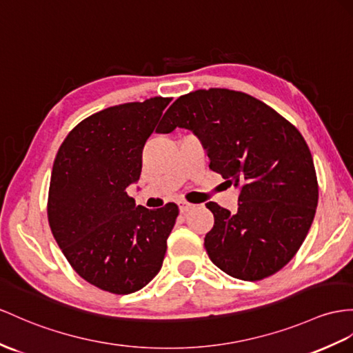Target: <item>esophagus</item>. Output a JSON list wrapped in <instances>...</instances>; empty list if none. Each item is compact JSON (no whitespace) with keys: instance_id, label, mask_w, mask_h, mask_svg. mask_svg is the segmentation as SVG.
I'll list each match as a JSON object with an SVG mask.
<instances>
[{"instance_id":"1","label":"esophagus","mask_w":353,"mask_h":353,"mask_svg":"<svg viewBox=\"0 0 353 353\" xmlns=\"http://www.w3.org/2000/svg\"><path fill=\"white\" fill-rule=\"evenodd\" d=\"M178 206H179V211H181L183 214H184V212H188V211L194 208L193 203H188V202H185V201H179V202H178Z\"/></svg>"}]
</instances>
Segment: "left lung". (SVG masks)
Returning <instances> with one entry per match:
<instances>
[{
    "label": "left lung",
    "instance_id": "left-lung-1",
    "mask_svg": "<svg viewBox=\"0 0 353 353\" xmlns=\"http://www.w3.org/2000/svg\"><path fill=\"white\" fill-rule=\"evenodd\" d=\"M159 133L192 130L210 169L241 188L238 211L216 202L205 235L212 263L239 280H262L296 254L310 229L319 188L304 137L276 110L245 92L197 90L174 101Z\"/></svg>",
    "mask_w": 353,
    "mask_h": 353
}]
</instances>
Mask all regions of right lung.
<instances>
[{"mask_svg": "<svg viewBox=\"0 0 353 353\" xmlns=\"http://www.w3.org/2000/svg\"><path fill=\"white\" fill-rule=\"evenodd\" d=\"M172 99L103 109L77 124L59 147L50 175L48 220L79 276L127 295L157 276L178 206L147 210L127 187L142 170V150Z\"/></svg>", "mask_w": 353, "mask_h": 353, "instance_id": "right-lung-1", "label": "right lung"}]
</instances>
